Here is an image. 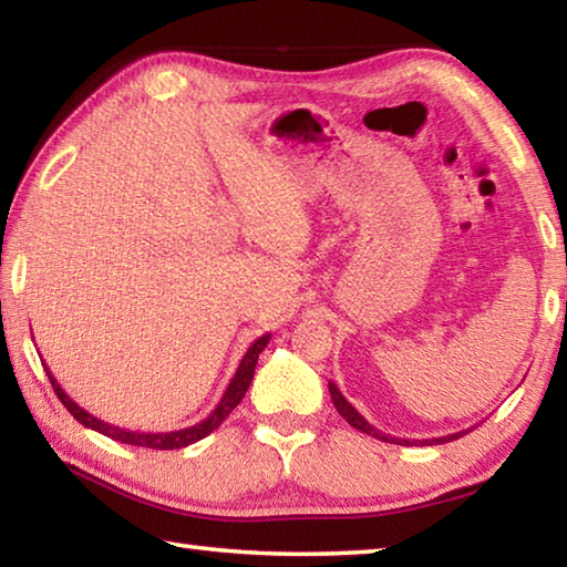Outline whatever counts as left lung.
I'll return each instance as SVG.
<instances>
[{
    "label": "left lung",
    "mask_w": 567,
    "mask_h": 567,
    "mask_svg": "<svg viewBox=\"0 0 567 567\" xmlns=\"http://www.w3.org/2000/svg\"><path fill=\"white\" fill-rule=\"evenodd\" d=\"M330 395H332V402H334V408H338V412L340 415L350 422V425L354 427V430H360V433H364V435H372V437H378V440H385V443H395V445H440V443H450V440H457V437H463V435H467V430H463V433H453V435H445V437H430V440H405V437H392V435H385V433H380L378 427H372L368 420H364L358 410H354L348 400H344V395L342 392L338 390V385H334V382H330Z\"/></svg>",
    "instance_id": "8db88e82"
}]
</instances>
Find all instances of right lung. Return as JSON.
Listing matches in <instances>:
<instances>
[{"label":"right lung","mask_w":567,"mask_h":567,"mask_svg":"<svg viewBox=\"0 0 567 567\" xmlns=\"http://www.w3.org/2000/svg\"><path fill=\"white\" fill-rule=\"evenodd\" d=\"M270 338H272V334L265 332L262 338H257L252 344H249V350L245 352V358L239 360L237 372L233 375V380H229V385L225 390L223 400L217 402V408L209 412L205 420H199V422H195V425L182 427V430H169V433H140V430H124V427H117V425H110V422H104L100 417H94L92 412L80 408L70 395H66V392L60 388V382L54 380V375L50 372V368H47V364H44V370H47V378H50L52 388L56 392V398L62 400V405L70 410L72 415H74V420L82 422L84 427L97 430V433L107 435L112 440H117V443H124V445L152 447V450H179V447H187L192 443H197V440L207 437L209 433H213V430H217L219 425H223L229 412H233L239 405V400L245 398L249 382H252L257 358H260V352L267 348V342H270Z\"/></svg>","instance_id":"1"}]
</instances>
